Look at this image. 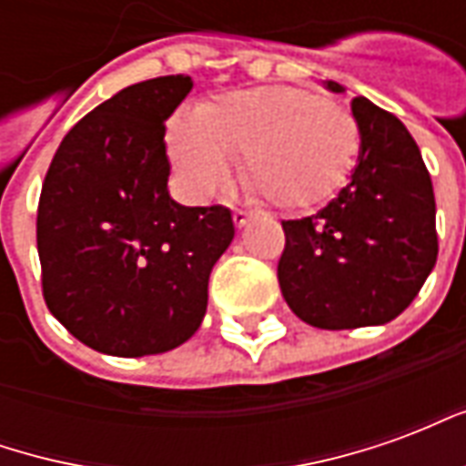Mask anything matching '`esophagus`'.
I'll return each mask as SVG.
<instances>
[{
    "instance_id": "1",
    "label": "esophagus",
    "mask_w": 466,
    "mask_h": 466,
    "mask_svg": "<svg viewBox=\"0 0 466 466\" xmlns=\"http://www.w3.org/2000/svg\"><path fill=\"white\" fill-rule=\"evenodd\" d=\"M232 219H234V227H237V229H242V227H247V224L252 222V214L244 212V209H234Z\"/></svg>"
}]
</instances>
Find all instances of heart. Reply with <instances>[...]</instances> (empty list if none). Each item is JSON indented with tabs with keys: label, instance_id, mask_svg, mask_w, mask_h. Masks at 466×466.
I'll return each mask as SVG.
<instances>
[{
	"label": "heart",
	"instance_id": "heart-1",
	"mask_svg": "<svg viewBox=\"0 0 466 466\" xmlns=\"http://www.w3.org/2000/svg\"><path fill=\"white\" fill-rule=\"evenodd\" d=\"M357 152L360 129L350 109L299 86L234 89L169 129L174 169L194 197L222 189L232 159L242 157V182L279 209L329 199Z\"/></svg>",
	"mask_w": 466,
	"mask_h": 466
}]
</instances>
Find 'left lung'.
Segmentation results:
<instances>
[{
  "label": "left lung",
  "instance_id": "obj_1",
  "mask_svg": "<svg viewBox=\"0 0 466 466\" xmlns=\"http://www.w3.org/2000/svg\"><path fill=\"white\" fill-rule=\"evenodd\" d=\"M324 86L342 95L344 86ZM360 157L324 209L282 222L277 267L289 309L319 329L377 327L400 317L437 262L434 189L407 127L367 96L351 99Z\"/></svg>",
  "mask_w": 466,
  "mask_h": 466
}]
</instances>
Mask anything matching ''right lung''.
<instances>
[{"mask_svg":"<svg viewBox=\"0 0 466 466\" xmlns=\"http://www.w3.org/2000/svg\"><path fill=\"white\" fill-rule=\"evenodd\" d=\"M184 75L116 92L66 134L42 184L36 249L49 312L112 357L162 354L192 337L234 239L224 207L169 197L164 122L192 92Z\"/></svg>","mask_w":466,"mask_h":466,"instance_id":"add662e5","label":"right lung"}]
</instances>
